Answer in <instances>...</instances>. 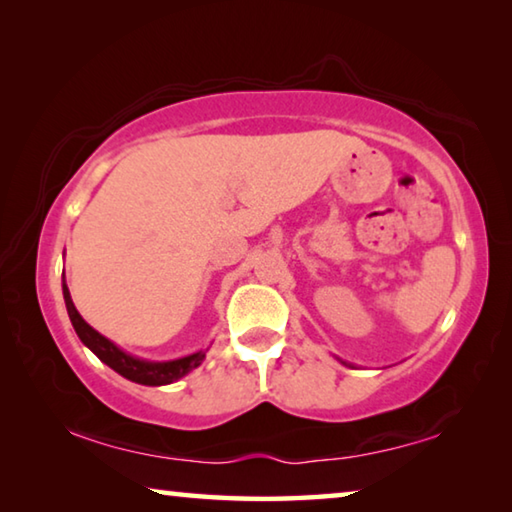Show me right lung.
Masks as SVG:
<instances>
[{
	"instance_id": "1",
	"label": "right lung",
	"mask_w": 512,
	"mask_h": 512,
	"mask_svg": "<svg viewBox=\"0 0 512 512\" xmlns=\"http://www.w3.org/2000/svg\"><path fill=\"white\" fill-rule=\"evenodd\" d=\"M63 296H65L69 320H72L79 339L88 345V348L97 354L106 366L119 372L121 377L135 381V384H144V386L171 384V381L185 377L189 370L201 366V361L205 359V352H196V354H189V357L176 359V361H164V363L135 359L131 354L121 352L115 343H110L106 336H101L97 329H92L88 323H85L79 311H76L72 298H69V289L65 282H63Z\"/></svg>"
}]
</instances>
